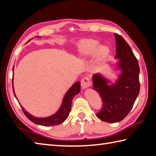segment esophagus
I'll use <instances>...</instances> for the list:
<instances>
[{
    "mask_svg": "<svg viewBox=\"0 0 156 156\" xmlns=\"http://www.w3.org/2000/svg\"><path fill=\"white\" fill-rule=\"evenodd\" d=\"M92 83L90 81V79L88 76H86L84 78L82 79L81 80V86L83 88H87L88 87H91Z\"/></svg>",
    "mask_w": 156,
    "mask_h": 156,
    "instance_id": "esophagus-1",
    "label": "esophagus"
}]
</instances>
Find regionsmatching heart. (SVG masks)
I'll list each match as a JSON object with an SVG mask.
<instances>
[{
    "label": "heart",
    "instance_id": "heart-1",
    "mask_svg": "<svg viewBox=\"0 0 156 156\" xmlns=\"http://www.w3.org/2000/svg\"><path fill=\"white\" fill-rule=\"evenodd\" d=\"M98 42L94 39H86L80 42L79 45V53L82 58H89L93 55L97 51ZM108 48L106 46H101L97 51V55L100 59H103L108 54Z\"/></svg>",
    "mask_w": 156,
    "mask_h": 156
}]
</instances>
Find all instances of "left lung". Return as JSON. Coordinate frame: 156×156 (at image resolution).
<instances>
[{
  "label": "left lung",
  "instance_id": "1",
  "mask_svg": "<svg viewBox=\"0 0 156 156\" xmlns=\"http://www.w3.org/2000/svg\"><path fill=\"white\" fill-rule=\"evenodd\" d=\"M116 58H119V67L122 69L117 84L107 85L102 76L94 74L93 89L101 95L102 106L97 116L101 120L116 122L126 117L135 103L140 90V66L130 46L122 36L115 34Z\"/></svg>",
  "mask_w": 156,
  "mask_h": 156
}]
</instances>
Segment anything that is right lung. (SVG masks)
Here are the masks:
<instances>
[{
    "instance_id": "right-lung-1",
    "label": "right lung",
    "mask_w": 156,
    "mask_h": 156,
    "mask_svg": "<svg viewBox=\"0 0 156 156\" xmlns=\"http://www.w3.org/2000/svg\"><path fill=\"white\" fill-rule=\"evenodd\" d=\"M13 92H14V95L16 97L14 88L12 87ZM80 91V82L78 81L76 82L74 85L69 89L67 93L66 94L65 97L63 100L62 104L61 105L60 108L58 110V111L53 115L50 117H45V118H37L35 117L34 116H32L29 113L26 111L24 108H23L22 106L20 105L21 107V108L23 110V113L25 114L26 117H27L28 119H29L31 121L34 122L35 124L40 125L43 126H54L58 125L62 123L66 119L68 118V115L69 114V112L71 110V106H72V100L74 98L76 94H77Z\"/></svg>"
}]
</instances>
